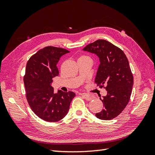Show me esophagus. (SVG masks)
<instances>
[{
	"label": "esophagus",
	"instance_id": "esophagus-1",
	"mask_svg": "<svg viewBox=\"0 0 155 155\" xmlns=\"http://www.w3.org/2000/svg\"><path fill=\"white\" fill-rule=\"evenodd\" d=\"M82 96L84 97L85 99L87 101H91L93 100L94 98V96L93 95H92L91 94H87V93H83V94H81Z\"/></svg>",
	"mask_w": 155,
	"mask_h": 155
}]
</instances>
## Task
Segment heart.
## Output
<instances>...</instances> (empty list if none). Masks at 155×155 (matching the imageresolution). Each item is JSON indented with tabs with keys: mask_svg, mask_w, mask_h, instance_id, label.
<instances>
[{
	"mask_svg": "<svg viewBox=\"0 0 155 155\" xmlns=\"http://www.w3.org/2000/svg\"><path fill=\"white\" fill-rule=\"evenodd\" d=\"M84 57H85V56H83V57H81V58H84Z\"/></svg>",
	"mask_w": 155,
	"mask_h": 155,
	"instance_id": "heart-1",
	"label": "heart"
}]
</instances>
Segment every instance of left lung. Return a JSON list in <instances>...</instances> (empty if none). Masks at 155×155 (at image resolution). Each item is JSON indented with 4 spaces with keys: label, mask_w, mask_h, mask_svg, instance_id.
Here are the masks:
<instances>
[{
    "label": "left lung",
    "mask_w": 155,
    "mask_h": 155,
    "mask_svg": "<svg viewBox=\"0 0 155 155\" xmlns=\"http://www.w3.org/2000/svg\"><path fill=\"white\" fill-rule=\"evenodd\" d=\"M83 51L96 54L99 58L101 63L94 82L107 91L103 99L100 98L103 110L95 115L101 120L113 119L127 107L132 93L133 76L128 59L120 48L103 39L87 45Z\"/></svg>",
    "instance_id": "left-lung-1"
}]
</instances>
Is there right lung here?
I'll return each mask as SVG.
<instances>
[{
	"label": "right lung",
	"instance_id": "1",
	"mask_svg": "<svg viewBox=\"0 0 155 155\" xmlns=\"http://www.w3.org/2000/svg\"><path fill=\"white\" fill-rule=\"evenodd\" d=\"M69 52L64 48L46 47L29 58L26 67L24 83L26 97L32 110L48 122L62 119L75 97L72 91L54 93L52 78L59 74L57 64L62 55Z\"/></svg>",
	"mask_w": 155,
	"mask_h": 155
}]
</instances>
